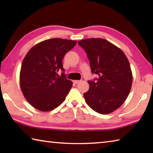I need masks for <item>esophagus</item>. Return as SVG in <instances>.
Masks as SVG:
<instances>
[{
  "instance_id": "1",
  "label": "esophagus",
  "mask_w": 153,
  "mask_h": 153,
  "mask_svg": "<svg viewBox=\"0 0 153 153\" xmlns=\"http://www.w3.org/2000/svg\"><path fill=\"white\" fill-rule=\"evenodd\" d=\"M79 82H80L79 80H74V84H78V83H79Z\"/></svg>"
}]
</instances>
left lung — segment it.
Here are the masks:
<instances>
[{
  "instance_id": "left-lung-1",
  "label": "left lung",
  "mask_w": 153,
  "mask_h": 153,
  "mask_svg": "<svg viewBox=\"0 0 153 153\" xmlns=\"http://www.w3.org/2000/svg\"><path fill=\"white\" fill-rule=\"evenodd\" d=\"M86 51L92 74L97 78L88 81L90 88L84 94L87 105L96 112L108 114L125 102L132 84L128 58L117 46L102 38L80 40Z\"/></svg>"
}]
</instances>
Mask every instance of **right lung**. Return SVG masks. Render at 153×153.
Listing matches in <instances>:
<instances>
[{
	"label": "right lung",
	"instance_id": "right-lung-1",
	"mask_svg": "<svg viewBox=\"0 0 153 153\" xmlns=\"http://www.w3.org/2000/svg\"><path fill=\"white\" fill-rule=\"evenodd\" d=\"M77 42L52 38L37 44L22 62L19 83L27 102L36 109L50 111L59 107L70 91L73 83L65 78L62 61ZM63 73L59 76L57 72Z\"/></svg>",
	"mask_w": 153,
	"mask_h": 153
}]
</instances>
